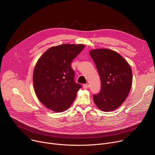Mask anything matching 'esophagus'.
Returning <instances> with one entry per match:
<instances>
[{
    "label": "esophagus",
    "instance_id": "1",
    "mask_svg": "<svg viewBox=\"0 0 155 155\" xmlns=\"http://www.w3.org/2000/svg\"><path fill=\"white\" fill-rule=\"evenodd\" d=\"M83 87L84 89H87V88H88V87H90V85L87 84H84L83 86Z\"/></svg>",
    "mask_w": 155,
    "mask_h": 155
}]
</instances>
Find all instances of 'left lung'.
<instances>
[{"mask_svg": "<svg viewBox=\"0 0 155 155\" xmlns=\"http://www.w3.org/2000/svg\"><path fill=\"white\" fill-rule=\"evenodd\" d=\"M97 69L101 83V91L93 95L99 108L110 112L119 107L130 90L132 74L130 65L118 53L108 49L90 51Z\"/></svg>", "mask_w": 155, "mask_h": 155, "instance_id": "obj_1", "label": "left lung"}]
</instances>
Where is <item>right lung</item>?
Segmentation results:
<instances>
[{"label": "right lung", "mask_w": 155, "mask_h": 155, "mask_svg": "<svg viewBox=\"0 0 155 155\" xmlns=\"http://www.w3.org/2000/svg\"><path fill=\"white\" fill-rule=\"evenodd\" d=\"M84 45L63 44L49 48L37 62L34 71V91L39 101L56 112L67 110L81 87L74 80L71 63Z\"/></svg>", "instance_id": "obj_1"}]
</instances>
